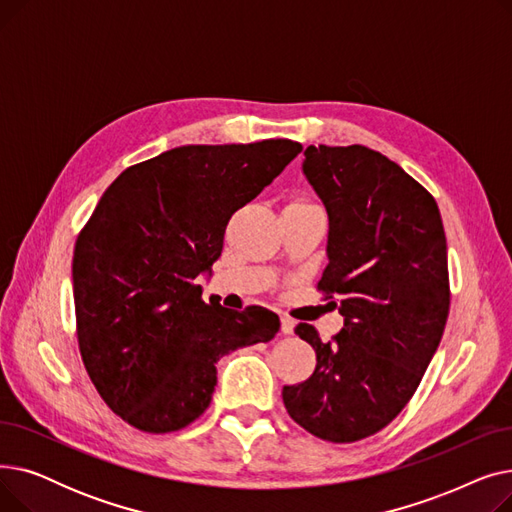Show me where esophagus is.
<instances>
[{
    "instance_id": "34e87169",
    "label": "esophagus",
    "mask_w": 512,
    "mask_h": 512,
    "mask_svg": "<svg viewBox=\"0 0 512 512\" xmlns=\"http://www.w3.org/2000/svg\"><path fill=\"white\" fill-rule=\"evenodd\" d=\"M280 328H282V334H292V330H294V319L288 317V315H282V317H280Z\"/></svg>"
}]
</instances>
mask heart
<instances>
[{
    "mask_svg": "<svg viewBox=\"0 0 512 512\" xmlns=\"http://www.w3.org/2000/svg\"><path fill=\"white\" fill-rule=\"evenodd\" d=\"M290 203H309V201H305V199H294V201H290Z\"/></svg>",
    "mask_w": 512,
    "mask_h": 512,
    "instance_id": "1",
    "label": "heart"
}]
</instances>
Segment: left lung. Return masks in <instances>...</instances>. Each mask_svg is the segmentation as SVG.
<instances>
[{"label": "left lung", "mask_w": 512, "mask_h": 512, "mask_svg": "<svg viewBox=\"0 0 512 512\" xmlns=\"http://www.w3.org/2000/svg\"><path fill=\"white\" fill-rule=\"evenodd\" d=\"M303 172L330 215V263L317 282L344 328L321 342L311 378L284 386L288 415L334 444L378 434L413 398L450 311L446 234L436 199L380 151L305 149Z\"/></svg>", "instance_id": "obj_1"}]
</instances>
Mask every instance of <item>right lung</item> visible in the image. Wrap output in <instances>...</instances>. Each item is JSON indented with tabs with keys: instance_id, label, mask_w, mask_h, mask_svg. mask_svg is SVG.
Instances as JSON below:
<instances>
[{
	"instance_id": "1",
	"label": "right lung",
	"mask_w": 512,
	"mask_h": 512,
	"mask_svg": "<svg viewBox=\"0 0 512 512\" xmlns=\"http://www.w3.org/2000/svg\"><path fill=\"white\" fill-rule=\"evenodd\" d=\"M301 151L288 139L184 145L107 186L74 245L76 338L93 386L128 425H191L209 407L218 359L280 330L265 307L207 305L195 280L222 255L232 213Z\"/></svg>"
}]
</instances>
